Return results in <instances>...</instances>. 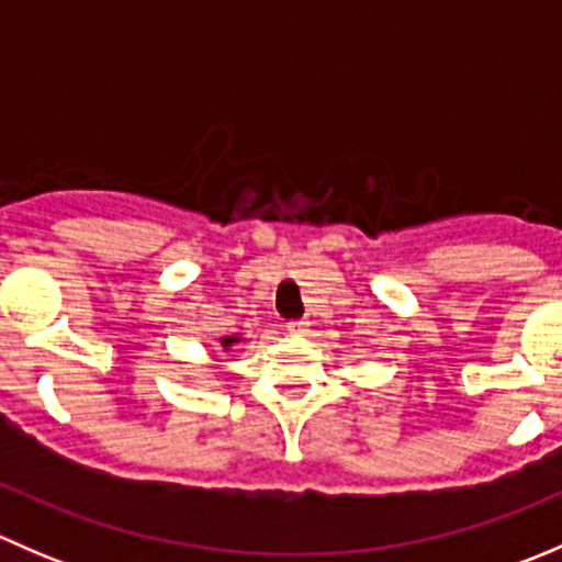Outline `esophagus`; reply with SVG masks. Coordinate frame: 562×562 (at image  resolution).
Returning a JSON list of instances; mask_svg holds the SVG:
<instances>
[{"instance_id":"34e87169","label":"esophagus","mask_w":562,"mask_h":562,"mask_svg":"<svg viewBox=\"0 0 562 562\" xmlns=\"http://www.w3.org/2000/svg\"><path fill=\"white\" fill-rule=\"evenodd\" d=\"M307 328H310V321H291V323H288V334H291V337H304V334H307Z\"/></svg>"}]
</instances>
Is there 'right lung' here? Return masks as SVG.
Returning a JSON list of instances; mask_svg holds the SVG:
<instances>
[{
    "mask_svg": "<svg viewBox=\"0 0 562 562\" xmlns=\"http://www.w3.org/2000/svg\"><path fill=\"white\" fill-rule=\"evenodd\" d=\"M241 342V334H231V337H220V350H225V353H228L231 348H234V345H239Z\"/></svg>",
    "mask_w": 562,
    "mask_h": 562,
    "instance_id": "add662e5",
    "label": "right lung"
}]
</instances>
